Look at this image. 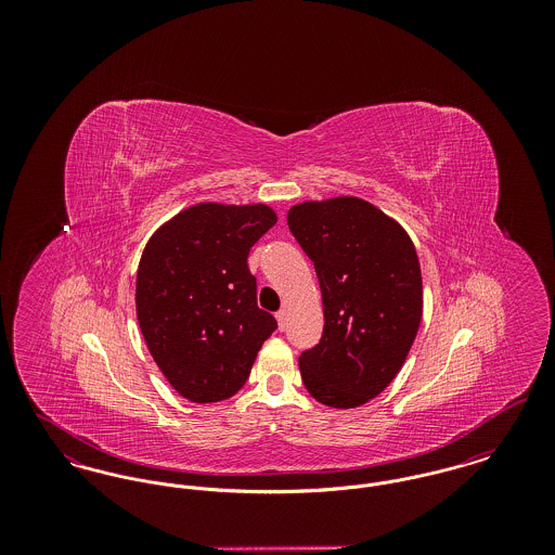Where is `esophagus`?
Masks as SVG:
<instances>
[{
	"label": "esophagus",
	"instance_id": "obj_1",
	"mask_svg": "<svg viewBox=\"0 0 555 555\" xmlns=\"http://www.w3.org/2000/svg\"><path fill=\"white\" fill-rule=\"evenodd\" d=\"M276 320H279V328L285 331V328H287V322H289L287 310H279V312H276Z\"/></svg>",
	"mask_w": 555,
	"mask_h": 555
}]
</instances>
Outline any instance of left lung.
Instances as JSON below:
<instances>
[{
  "label": "left lung",
  "instance_id": "obj_1",
  "mask_svg": "<svg viewBox=\"0 0 555 555\" xmlns=\"http://www.w3.org/2000/svg\"><path fill=\"white\" fill-rule=\"evenodd\" d=\"M293 237L317 268L324 328L299 356L308 393L331 408H358L403 366L423 318V276L412 238L358 197L297 204Z\"/></svg>",
  "mask_w": 555,
  "mask_h": 555
}]
</instances>
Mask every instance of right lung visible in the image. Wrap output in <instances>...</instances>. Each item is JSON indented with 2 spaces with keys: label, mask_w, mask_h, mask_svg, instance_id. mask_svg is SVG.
Instances as JSON below:
<instances>
[{
  "label": "right lung",
  "mask_w": 555,
  "mask_h": 555,
  "mask_svg": "<svg viewBox=\"0 0 555 555\" xmlns=\"http://www.w3.org/2000/svg\"><path fill=\"white\" fill-rule=\"evenodd\" d=\"M276 224L264 204H197L147 241L137 270V320L158 369L195 403L233 397L276 320L258 308L247 256Z\"/></svg>",
  "instance_id": "right-lung-1"
}]
</instances>
